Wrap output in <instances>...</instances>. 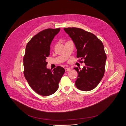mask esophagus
I'll return each mask as SVG.
<instances>
[{
    "mask_svg": "<svg viewBox=\"0 0 126 126\" xmlns=\"http://www.w3.org/2000/svg\"><path fill=\"white\" fill-rule=\"evenodd\" d=\"M71 70V69L70 68H68V67H66V68H65V72H67V71H69Z\"/></svg>",
    "mask_w": 126,
    "mask_h": 126,
    "instance_id": "1",
    "label": "esophagus"
}]
</instances>
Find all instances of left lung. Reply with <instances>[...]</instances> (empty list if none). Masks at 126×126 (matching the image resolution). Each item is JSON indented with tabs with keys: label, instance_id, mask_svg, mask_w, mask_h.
<instances>
[{
	"label": "left lung",
	"instance_id": "8db88e82",
	"mask_svg": "<svg viewBox=\"0 0 126 126\" xmlns=\"http://www.w3.org/2000/svg\"><path fill=\"white\" fill-rule=\"evenodd\" d=\"M77 49V57L83 59L85 66L78 73L75 85L79 90L89 91L95 88L103 78L107 59L102 42L94 34L78 28H64ZM80 62L83 63L82 61ZM79 69H80L79 68Z\"/></svg>",
	"mask_w": 126,
	"mask_h": 126
}]
</instances>
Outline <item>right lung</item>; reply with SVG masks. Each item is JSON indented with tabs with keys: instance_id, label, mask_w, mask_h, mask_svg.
I'll return each instance as SVG.
<instances>
[{
	"instance_id": "right-lung-1",
	"label": "right lung",
	"mask_w": 126,
	"mask_h": 126,
	"mask_svg": "<svg viewBox=\"0 0 126 126\" xmlns=\"http://www.w3.org/2000/svg\"><path fill=\"white\" fill-rule=\"evenodd\" d=\"M60 29H47L33 36L28 43L23 58L24 75L30 87L38 94L48 96L58 89L65 72L60 66L47 69L46 60L49 55L50 45Z\"/></svg>"
}]
</instances>
